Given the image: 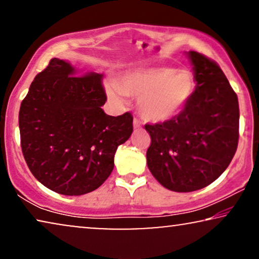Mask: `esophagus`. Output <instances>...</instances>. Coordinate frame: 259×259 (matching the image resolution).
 <instances>
[{
	"mask_svg": "<svg viewBox=\"0 0 259 259\" xmlns=\"http://www.w3.org/2000/svg\"><path fill=\"white\" fill-rule=\"evenodd\" d=\"M133 127H134V128H141V127H143V122H141L140 120H138L137 118H134Z\"/></svg>",
	"mask_w": 259,
	"mask_h": 259,
	"instance_id": "obj_1",
	"label": "esophagus"
}]
</instances>
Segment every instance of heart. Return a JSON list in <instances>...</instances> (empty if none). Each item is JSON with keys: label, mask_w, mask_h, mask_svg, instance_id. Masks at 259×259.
Listing matches in <instances>:
<instances>
[{"label": "heart", "mask_w": 259, "mask_h": 259, "mask_svg": "<svg viewBox=\"0 0 259 259\" xmlns=\"http://www.w3.org/2000/svg\"><path fill=\"white\" fill-rule=\"evenodd\" d=\"M196 90L189 69L154 66L127 72L118 83H108L106 93L113 102L122 104L125 95L138 98V109L145 120L165 122L178 115Z\"/></svg>", "instance_id": "b5f03b06"}]
</instances>
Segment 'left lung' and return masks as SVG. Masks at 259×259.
<instances>
[{"label":"left lung","instance_id":"1","mask_svg":"<svg viewBox=\"0 0 259 259\" xmlns=\"http://www.w3.org/2000/svg\"><path fill=\"white\" fill-rule=\"evenodd\" d=\"M196 90L178 115L146 125L151 145L146 158L152 175L175 192L210 185L228 168L238 145V99L217 63L197 52L185 53Z\"/></svg>","mask_w":259,"mask_h":259}]
</instances>
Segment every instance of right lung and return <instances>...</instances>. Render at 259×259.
Here are the masks:
<instances>
[{
    "label": "right lung",
    "instance_id": "obj_1",
    "mask_svg": "<svg viewBox=\"0 0 259 259\" xmlns=\"http://www.w3.org/2000/svg\"><path fill=\"white\" fill-rule=\"evenodd\" d=\"M102 76L54 58L21 104L23 157L35 178L56 193L81 196L101 186L114 167L116 148L133 132L131 113L102 111Z\"/></svg>",
    "mask_w": 259,
    "mask_h": 259
}]
</instances>
